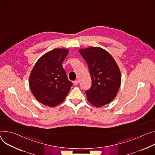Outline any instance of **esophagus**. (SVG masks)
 Wrapping results in <instances>:
<instances>
[{
    "label": "esophagus",
    "instance_id": "obj_1",
    "mask_svg": "<svg viewBox=\"0 0 155 155\" xmlns=\"http://www.w3.org/2000/svg\"><path fill=\"white\" fill-rule=\"evenodd\" d=\"M73 84H74V85H78V84L79 83V81H78V80L74 81H73Z\"/></svg>",
    "mask_w": 155,
    "mask_h": 155
}]
</instances>
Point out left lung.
I'll use <instances>...</instances> for the list:
<instances>
[{"instance_id":"left-lung-1","label":"left lung","mask_w":155,"mask_h":155,"mask_svg":"<svg viewBox=\"0 0 155 155\" xmlns=\"http://www.w3.org/2000/svg\"><path fill=\"white\" fill-rule=\"evenodd\" d=\"M79 51L89 66L92 78V86L85 91L87 100L96 107L110 104L116 97L121 83L116 62L110 54L100 47L79 49Z\"/></svg>"}]
</instances>
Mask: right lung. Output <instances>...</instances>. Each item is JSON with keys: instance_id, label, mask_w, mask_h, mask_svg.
<instances>
[{"instance_id": "obj_1", "label": "right lung", "mask_w": 155, "mask_h": 155, "mask_svg": "<svg viewBox=\"0 0 155 155\" xmlns=\"http://www.w3.org/2000/svg\"><path fill=\"white\" fill-rule=\"evenodd\" d=\"M69 50L55 48L43 55L31 72L29 84L36 100L46 106L55 107L66 98L73 83L68 79L62 63Z\"/></svg>"}]
</instances>
